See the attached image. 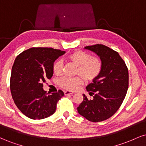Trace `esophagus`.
<instances>
[{
  "mask_svg": "<svg viewBox=\"0 0 146 146\" xmlns=\"http://www.w3.org/2000/svg\"><path fill=\"white\" fill-rule=\"evenodd\" d=\"M73 92L72 91H69V90H66V91H64V95H72L73 94Z\"/></svg>",
  "mask_w": 146,
  "mask_h": 146,
  "instance_id": "esophagus-1",
  "label": "esophagus"
}]
</instances>
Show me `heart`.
<instances>
[{
	"mask_svg": "<svg viewBox=\"0 0 146 146\" xmlns=\"http://www.w3.org/2000/svg\"><path fill=\"white\" fill-rule=\"evenodd\" d=\"M68 59L78 66L75 74L80 76L75 78L65 77L59 81L62 88L68 90H76L84 84V79L87 82H93L98 78L102 68V61L98 57H91L86 52L77 50L72 52ZM64 63L58 60L53 66V73L57 75L62 74Z\"/></svg>",
	"mask_w": 146,
	"mask_h": 146,
	"instance_id": "heart-1",
	"label": "heart"
}]
</instances>
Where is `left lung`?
Wrapping results in <instances>:
<instances>
[{
  "label": "left lung",
  "instance_id": "left-lung-1",
  "mask_svg": "<svg viewBox=\"0 0 146 146\" xmlns=\"http://www.w3.org/2000/svg\"><path fill=\"white\" fill-rule=\"evenodd\" d=\"M100 57L102 68L100 75L86 90L93 100L83 94L84 100L78 107L82 116L92 122L104 121L117 111L128 88V71L125 62L117 51L103 44L84 47Z\"/></svg>",
  "mask_w": 146,
  "mask_h": 146
}]
</instances>
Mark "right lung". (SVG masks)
Returning a JSON list of instances; mask_svg holds the SVG:
<instances>
[{
  "instance_id": "obj_1",
  "label": "right lung",
  "mask_w": 146,
  "mask_h": 146,
  "mask_svg": "<svg viewBox=\"0 0 146 146\" xmlns=\"http://www.w3.org/2000/svg\"><path fill=\"white\" fill-rule=\"evenodd\" d=\"M65 51L53 48H31L16 57L11 69L10 90L15 104L25 116L42 119L56 112L61 90L46 95L43 82L53 76L55 60Z\"/></svg>"
}]
</instances>
